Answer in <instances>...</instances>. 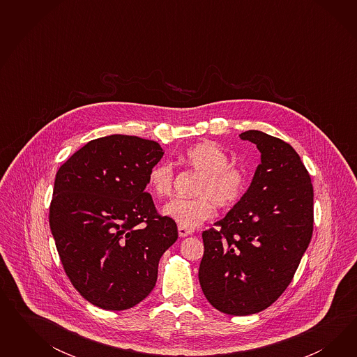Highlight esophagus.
Returning <instances> with one entry per match:
<instances>
[{"mask_svg": "<svg viewBox=\"0 0 357 357\" xmlns=\"http://www.w3.org/2000/svg\"><path fill=\"white\" fill-rule=\"evenodd\" d=\"M178 234H179L181 238L187 237V236L192 234V230L191 229H185V227H178Z\"/></svg>", "mask_w": 357, "mask_h": 357, "instance_id": "obj_1", "label": "esophagus"}]
</instances>
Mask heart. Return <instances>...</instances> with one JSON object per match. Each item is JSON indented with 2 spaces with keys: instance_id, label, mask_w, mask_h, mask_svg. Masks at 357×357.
I'll list each match as a JSON object with an SVG mask.
<instances>
[{
  "instance_id": "1",
  "label": "heart",
  "mask_w": 357,
  "mask_h": 357,
  "mask_svg": "<svg viewBox=\"0 0 357 357\" xmlns=\"http://www.w3.org/2000/svg\"><path fill=\"white\" fill-rule=\"evenodd\" d=\"M182 162L199 174L192 194L194 199L176 197L163 206V215L173 218L179 227L194 229L204 224L218 208L233 206L245 194L248 178L245 172L230 163L227 151L212 142H200L187 149ZM174 167L172 163L154 165L148 174V187L158 197L173 192Z\"/></svg>"
}]
</instances>
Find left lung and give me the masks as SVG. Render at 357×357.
Instances as JSON below:
<instances>
[{"mask_svg":"<svg viewBox=\"0 0 357 357\" xmlns=\"http://www.w3.org/2000/svg\"><path fill=\"white\" fill-rule=\"evenodd\" d=\"M260 151L246 194L203 231L199 281L213 307L259 313L291 284L313 234V184L292 146L260 130L239 135Z\"/></svg>","mask_w":357,"mask_h":357,"instance_id":"1","label":"left lung"}]
</instances>
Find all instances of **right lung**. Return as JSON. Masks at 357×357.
Returning a JSON list of instances; mask_svg holds the SVG:
<instances>
[{"instance_id": "right-lung-1", "label": "right lung", "mask_w": 357, "mask_h": 357, "mask_svg": "<svg viewBox=\"0 0 357 357\" xmlns=\"http://www.w3.org/2000/svg\"><path fill=\"white\" fill-rule=\"evenodd\" d=\"M158 142L111 135L89 141L60 166L50 227L65 273L89 303L126 310L153 291L158 261L178 239L145 192L163 155Z\"/></svg>"}]
</instances>
